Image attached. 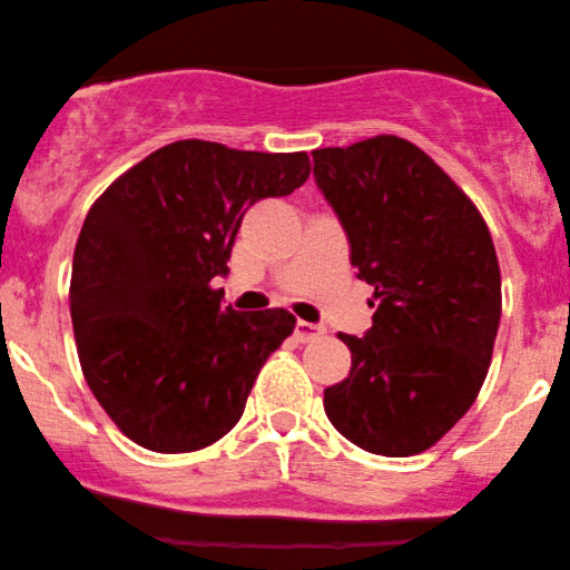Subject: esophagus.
Segmentation results:
<instances>
[{"label":"esophagus","instance_id":"34e87169","mask_svg":"<svg viewBox=\"0 0 570 570\" xmlns=\"http://www.w3.org/2000/svg\"><path fill=\"white\" fill-rule=\"evenodd\" d=\"M324 335V327L320 324H312V322H295V330H293V337L298 340V343H308V340H316Z\"/></svg>","mask_w":570,"mask_h":570}]
</instances>
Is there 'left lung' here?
<instances>
[{
  "label": "left lung",
  "mask_w": 570,
  "mask_h": 570,
  "mask_svg": "<svg viewBox=\"0 0 570 570\" xmlns=\"http://www.w3.org/2000/svg\"><path fill=\"white\" fill-rule=\"evenodd\" d=\"M314 180L376 298L364 337L340 332L351 374L324 390V411L368 453L416 455L453 430L490 368L502 312L492 235L469 196L405 138L316 149Z\"/></svg>",
  "instance_id": "8db88e82"
}]
</instances>
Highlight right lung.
Here are the masks:
<instances>
[{
    "label": "right lung",
    "mask_w": 570,
    "mask_h": 570,
    "mask_svg": "<svg viewBox=\"0 0 570 570\" xmlns=\"http://www.w3.org/2000/svg\"><path fill=\"white\" fill-rule=\"evenodd\" d=\"M308 173L303 151L175 140L91 206L72 256V332L88 387L125 438L190 453L238 424L295 316L225 308L212 279L230 272L248 206L293 194Z\"/></svg>",
    "instance_id": "obj_1"
}]
</instances>
